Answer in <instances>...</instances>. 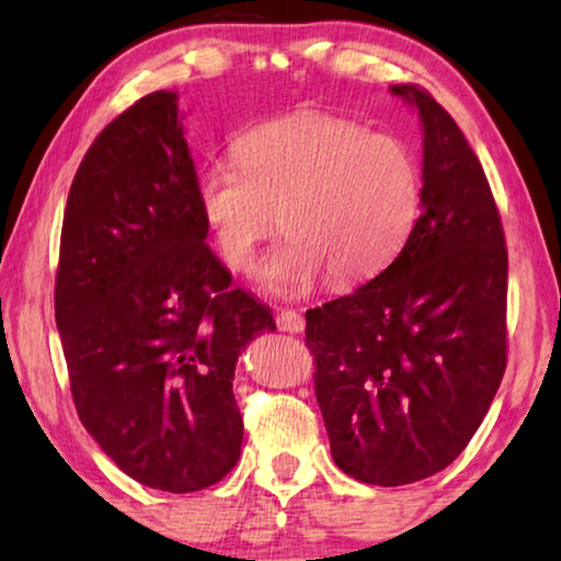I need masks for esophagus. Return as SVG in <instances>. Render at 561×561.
I'll return each instance as SVG.
<instances>
[{"label":"esophagus","mask_w":561,"mask_h":561,"mask_svg":"<svg viewBox=\"0 0 561 561\" xmlns=\"http://www.w3.org/2000/svg\"><path fill=\"white\" fill-rule=\"evenodd\" d=\"M304 324H307V321H304V317L299 314V311H294V309H279V314H277V327H279V331H289V334H299V331H304Z\"/></svg>","instance_id":"obj_1"}]
</instances>
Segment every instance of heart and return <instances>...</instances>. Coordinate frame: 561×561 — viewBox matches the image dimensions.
<instances>
[{"label":"heart","instance_id":"heart-1","mask_svg":"<svg viewBox=\"0 0 561 561\" xmlns=\"http://www.w3.org/2000/svg\"><path fill=\"white\" fill-rule=\"evenodd\" d=\"M233 165L197 175L195 203L222 262L247 272L279 227L287 237L262 267L274 294L354 287L383 272L411 240L423 207L415 150L356 121L297 111L234 140Z\"/></svg>","mask_w":561,"mask_h":561}]
</instances>
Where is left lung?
Instances as JSON below:
<instances>
[{
	"mask_svg": "<svg viewBox=\"0 0 561 561\" xmlns=\"http://www.w3.org/2000/svg\"><path fill=\"white\" fill-rule=\"evenodd\" d=\"M391 93L423 123V210L356 291L307 311L331 455L368 485L431 478L458 458L507 366V247L478 156L428 91Z\"/></svg>",
	"mask_w": 561,
	"mask_h": 561,
	"instance_id": "1",
	"label": "left lung"
}]
</instances>
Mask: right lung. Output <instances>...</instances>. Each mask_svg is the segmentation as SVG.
Here are the masks:
<instances>
[{
	"mask_svg": "<svg viewBox=\"0 0 561 561\" xmlns=\"http://www.w3.org/2000/svg\"><path fill=\"white\" fill-rule=\"evenodd\" d=\"M195 185L178 96L148 93L76 170L54 291L83 428L133 480L178 495L240 460L234 364L277 329L205 244Z\"/></svg>",
	"mask_w": 561,
	"mask_h": 561,
	"instance_id": "add662e5",
	"label": "right lung"
}]
</instances>
